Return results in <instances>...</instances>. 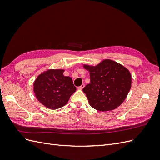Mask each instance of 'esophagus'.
Wrapping results in <instances>:
<instances>
[{
    "instance_id": "34e87169",
    "label": "esophagus",
    "mask_w": 160,
    "mask_h": 160,
    "mask_svg": "<svg viewBox=\"0 0 160 160\" xmlns=\"http://www.w3.org/2000/svg\"><path fill=\"white\" fill-rule=\"evenodd\" d=\"M84 87H85V85L84 84H82L81 86L78 87V88H77V89H79V90H81V89H83V88H84Z\"/></svg>"
}]
</instances>
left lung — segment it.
Masks as SVG:
<instances>
[{
  "mask_svg": "<svg viewBox=\"0 0 160 160\" xmlns=\"http://www.w3.org/2000/svg\"><path fill=\"white\" fill-rule=\"evenodd\" d=\"M90 72V83L83 91L92 108L101 111L117 108L132 86L129 71L118 62L105 59L95 67L85 65Z\"/></svg>",
  "mask_w": 160,
  "mask_h": 160,
  "instance_id": "left-lung-1",
  "label": "left lung"
}]
</instances>
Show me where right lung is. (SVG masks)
Here are the masks:
<instances>
[{"mask_svg":"<svg viewBox=\"0 0 160 160\" xmlns=\"http://www.w3.org/2000/svg\"><path fill=\"white\" fill-rule=\"evenodd\" d=\"M63 72L61 69H49L38 75L34 83L36 98L51 109L64 106L76 91L72 79L65 77Z\"/></svg>","mask_w":160,"mask_h":160,"instance_id":"obj_1","label":"right lung"}]
</instances>
